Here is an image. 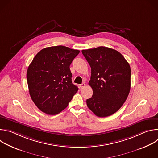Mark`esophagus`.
Listing matches in <instances>:
<instances>
[{
    "mask_svg": "<svg viewBox=\"0 0 158 158\" xmlns=\"http://www.w3.org/2000/svg\"><path fill=\"white\" fill-rule=\"evenodd\" d=\"M85 86V83H82L81 84H80V88L81 89H84Z\"/></svg>",
    "mask_w": 158,
    "mask_h": 158,
    "instance_id": "34e87169",
    "label": "esophagus"
}]
</instances>
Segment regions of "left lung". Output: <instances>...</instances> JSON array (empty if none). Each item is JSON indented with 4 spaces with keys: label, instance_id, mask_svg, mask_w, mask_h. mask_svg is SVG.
Segmentation results:
<instances>
[{
    "label": "left lung",
    "instance_id": "obj_1",
    "mask_svg": "<svg viewBox=\"0 0 158 158\" xmlns=\"http://www.w3.org/2000/svg\"><path fill=\"white\" fill-rule=\"evenodd\" d=\"M91 68L89 85L93 96L87 99V107L98 117L114 114L126 101L131 89V68L118 51L106 47L82 50Z\"/></svg>",
    "mask_w": 158,
    "mask_h": 158
}]
</instances>
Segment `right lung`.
<instances>
[{
  "instance_id": "add662e5",
  "label": "right lung",
  "mask_w": 158,
  "mask_h": 158,
  "mask_svg": "<svg viewBox=\"0 0 158 158\" xmlns=\"http://www.w3.org/2000/svg\"><path fill=\"white\" fill-rule=\"evenodd\" d=\"M79 52L63 46H52L42 49L33 59L27 72L29 91L43 112L59 113L77 92L69 66Z\"/></svg>"
}]
</instances>
